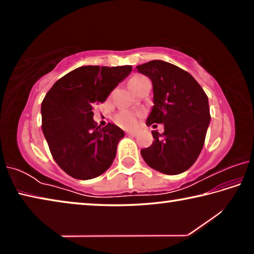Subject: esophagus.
<instances>
[{"label":"esophagus","mask_w":254,"mask_h":254,"mask_svg":"<svg viewBox=\"0 0 254 254\" xmlns=\"http://www.w3.org/2000/svg\"><path fill=\"white\" fill-rule=\"evenodd\" d=\"M127 135H131V136H135L136 135V132H133V131H130V132H127Z\"/></svg>","instance_id":"34e87169"}]
</instances>
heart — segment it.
Segmentation results:
<instances>
[{"instance_id":"obj_1","label":"heart","mask_w":254,"mask_h":254,"mask_svg":"<svg viewBox=\"0 0 254 254\" xmlns=\"http://www.w3.org/2000/svg\"><path fill=\"white\" fill-rule=\"evenodd\" d=\"M145 81H149V79L145 76L134 75L131 77L130 80H128V84H130L132 89L136 91V89L139 88L141 85L144 84ZM137 118H139V113H137V112L122 110L114 115V121L118 126L122 127L124 128H132L136 126Z\"/></svg>"}]
</instances>
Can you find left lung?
Segmentation results:
<instances>
[{"label": "left lung", "instance_id": "left-lung-1", "mask_svg": "<svg viewBox=\"0 0 254 254\" xmlns=\"http://www.w3.org/2000/svg\"><path fill=\"white\" fill-rule=\"evenodd\" d=\"M153 85V103L147 126L163 123L165 132L152 131L154 141L141 156L152 169L178 175L190 168L203 149L210 121L208 98L189 72L162 60L136 66Z\"/></svg>", "mask_w": 254, "mask_h": 254}]
</instances>
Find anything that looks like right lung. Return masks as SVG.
Wrapping results in <instances>:
<instances>
[{
    "label": "right lung",
    "instance_id": "obj_1",
    "mask_svg": "<svg viewBox=\"0 0 254 254\" xmlns=\"http://www.w3.org/2000/svg\"><path fill=\"white\" fill-rule=\"evenodd\" d=\"M131 66H83L54 84L41 103L42 132L51 156L72 178L87 180L110 168L124 132L97 127L94 103H103L130 74Z\"/></svg>",
    "mask_w": 254,
    "mask_h": 254
}]
</instances>
